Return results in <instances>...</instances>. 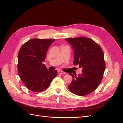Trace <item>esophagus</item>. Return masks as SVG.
<instances>
[{
    "label": "esophagus",
    "instance_id": "esophagus-1",
    "mask_svg": "<svg viewBox=\"0 0 123 123\" xmlns=\"http://www.w3.org/2000/svg\"><path fill=\"white\" fill-rule=\"evenodd\" d=\"M58 73H59V74H65V72L62 71H61V70H58Z\"/></svg>",
    "mask_w": 123,
    "mask_h": 123
}]
</instances>
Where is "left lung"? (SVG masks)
<instances>
[{"label": "left lung", "mask_w": 123, "mask_h": 123, "mask_svg": "<svg viewBox=\"0 0 123 123\" xmlns=\"http://www.w3.org/2000/svg\"><path fill=\"white\" fill-rule=\"evenodd\" d=\"M74 50L75 66L82 69V73L69 74L73 77L68 88L71 92L79 96H85L93 92L101 83L105 69L104 53L99 45L86 37L66 38Z\"/></svg>", "instance_id": "1"}]
</instances>
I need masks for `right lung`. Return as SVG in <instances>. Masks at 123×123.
Segmentation results:
<instances>
[{
  "instance_id": "obj_1",
  "label": "right lung",
  "mask_w": 123,
  "mask_h": 123,
  "mask_svg": "<svg viewBox=\"0 0 123 123\" xmlns=\"http://www.w3.org/2000/svg\"><path fill=\"white\" fill-rule=\"evenodd\" d=\"M55 39H32L25 43L18 54L19 75L26 87L40 92L47 89L57 75L56 70L48 71L43 62Z\"/></svg>"
}]
</instances>
